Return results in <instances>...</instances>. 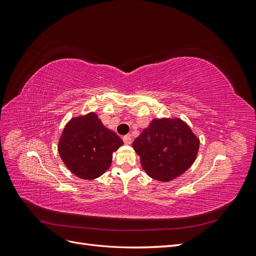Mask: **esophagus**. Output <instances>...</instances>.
Wrapping results in <instances>:
<instances>
[{
  "instance_id": "esophagus-1",
  "label": "esophagus",
  "mask_w": 256,
  "mask_h": 256,
  "mask_svg": "<svg viewBox=\"0 0 256 256\" xmlns=\"http://www.w3.org/2000/svg\"><path fill=\"white\" fill-rule=\"evenodd\" d=\"M122 141L125 144H131V142H132V138H131L130 134H127V136H122Z\"/></svg>"
}]
</instances>
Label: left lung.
I'll return each instance as SVG.
<instances>
[{
  "instance_id": "obj_1",
  "label": "left lung",
  "mask_w": 256,
  "mask_h": 256,
  "mask_svg": "<svg viewBox=\"0 0 256 256\" xmlns=\"http://www.w3.org/2000/svg\"><path fill=\"white\" fill-rule=\"evenodd\" d=\"M142 168L154 180L168 182L194 162L198 138L180 120H154L134 141Z\"/></svg>"
}]
</instances>
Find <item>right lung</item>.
I'll list each match as a JSON object with an SVG mask.
<instances>
[{"label":"right lung","mask_w":256,"mask_h":256,"mask_svg":"<svg viewBox=\"0 0 256 256\" xmlns=\"http://www.w3.org/2000/svg\"><path fill=\"white\" fill-rule=\"evenodd\" d=\"M124 144L114 131L106 129L95 113L69 122L58 143L62 160L83 180H94L110 168L112 152Z\"/></svg>","instance_id":"1"}]
</instances>
